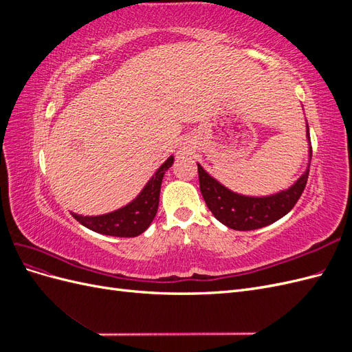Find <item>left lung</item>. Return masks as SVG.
I'll list each match as a JSON object with an SVG mask.
<instances>
[{"label": "left lung", "instance_id": "obj_1", "mask_svg": "<svg viewBox=\"0 0 352 352\" xmlns=\"http://www.w3.org/2000/svg\"><path fill=\"white\" fill-rule=\"evenodd\" d=\"M307 136L310 138L308 126ZM308 173H310V166L289 189L282 190L276 195L255 198L232 192V190L219 184L216 179H212L198 164L199 190L208 210L223 225L235 230L260 229L272 225L276 220L287 214L302 195Z\"/></svg>", "mask_w": 352, "mask_h": 352}]
</instances>
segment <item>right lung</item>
<instances>
[{"instance_id":"obj_1","label":"right lung","mask_w":352,"mask_h":352,"mask_svg":"<svg viewBox=\"0 0 352 352\" xmlns=\"http://www.w3.org/2000/svg\"><path fill=\"white\" fill-rule=\"evenodd\" d=\"M173 157H168L166 163L157 170L150 182L142 189V192L126 207L109 212V214L95 217L79 216L74 212H72V216L85 228L102 233V235L119 238H133L141 235L151 225L157 214L163 176L166 170L173 164Z\"/></svg>"}]
</instances>
